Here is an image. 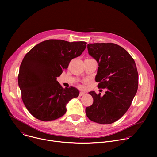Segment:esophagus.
<instances>
[{
    "mask_svg": "<svg viewBox=\"0 0 157 157\" xmlns=\"http://www.w3.org/2000/svg\"><path fill=\"white\" fill-rule=\"evenodd\" d=\"M84 94H85V93H83V92H80V93H79V96L81 97V96H83V95H84Z\"/></svg>",
    "mask_w": 157,
    "mask_h": 157,
    "instance_id": "obj_1",
    "label": "esophagus"
}]
</instances>
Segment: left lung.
Instances as JSON below:
<instances>
[{
	"instance_id": "obj_1",
	"label": "left lung",
	"mask_w": 157,
	"mask_h": 157,
	"mask_svg": "<svg viewBox=\"0 0 157 157\" xmlns=\"http://www.w3.org/2000/svg\"><path fill=\"white\" fill-rule=\"evenodd\" d=\"M87 50L99 64L95 78L98 87L106 91L102 96L95 91L89 93L94 101L86 108V114L93 122L110 124L125 114L137 93L136 64L124 48L114 43H89Z\"/></svg>"
}]
</instances>
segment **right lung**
Returning <instances> with one entry per match:
<instances>
[{"label": "right lung", "instance_id": "right-lung-1", "mask_svg": "<svg viewBox=\"0 0 157 157\" xmlns=\"http://www.w3.org/2000/svg\"><path fill=\"white\" fill-rule=\"evenodd\" d=\"M85 41L48 40L33 47L25 56L18 76L21 99L29 113L42 121L63 116L66 105L79 92L74 87L63 88L56 81L70 61L80 56Z\"/></svg>", "mask_w": 157, "mask_h": 157}]
</instances>
